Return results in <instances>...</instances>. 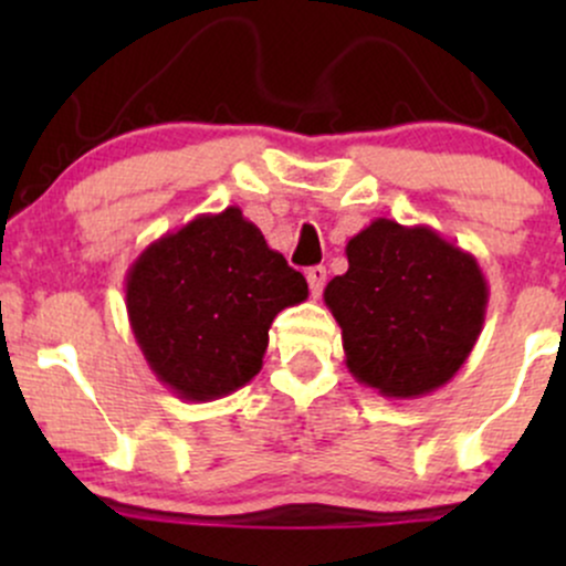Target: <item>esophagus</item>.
I'll use <instances>...</instances> for the list:
<instances>
[{
  "instance_id": "1",
  "label": "esophagus",
  "mask_w": 566,
  "mask_h": 566,
  "mask_svg": "<svg viewBox=\"0 0 566 566\" xmlns=\"http://www.w3.org/2000/svg\"><path fill=\"white\" fill-rule=\"evenodd\" d=\"M305 279H308L311 295L319 297L322 290H324V282H327V269H324V265H314V269L305 271Z\"/></svg>"
}]
</instances>
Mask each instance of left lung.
<instances>
[{"label": "left lung", "mask_w": 566, "mask_h": 566, "mask_svg": "<svg viewBox=\"0 0 566 566\" xmlns=\"http://www.w3.org/2000/svg\"><path fill=\"white\" fill-rule=\"evenodd\" d=\"M348 271L324 287L346 367L388 399L454 378L484 327L490 287L471 252L428 226L375 218L346 244Z\"/></svg>", "instance_id": "left-lung-1"}]
</instances>
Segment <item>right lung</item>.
<instances>
[{"label":"right lung","mask_w":566,"mask_h":566,"mask_svg":"<svg viewBox=\"0 0 566 566\" xmlns=\"http://www.w3.org/2000/svg\"><path fill=\"white\" fill-rule=\"evenodd\" d=\"M308 284L261 229L226 207L167 231L125 279L129 327L148 367L178 399L212 401L261 373L279 311Z\"/></svg>","instance_id":"right-lung-1"}]
</instances>
